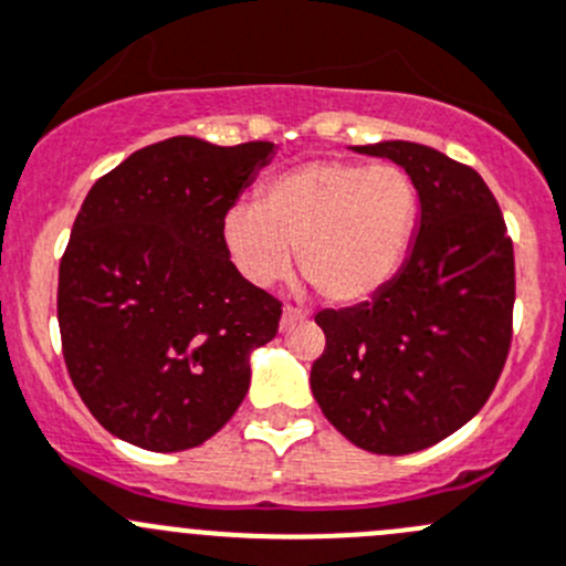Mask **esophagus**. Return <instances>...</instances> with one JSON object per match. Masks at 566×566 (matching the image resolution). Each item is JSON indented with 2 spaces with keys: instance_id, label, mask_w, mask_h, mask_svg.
I'll return each instance as SVG.
<instances>
[{
  "instance_id": "esophagus-1",
  "label": "esophagus",
  "mask_w": 566,
  "mask_h": 566,
  "mask_svg": "<svg viewBox=\"0 0 566 566\" xmlns=\"http://www.w3.org/2000/svg\"><path fill=\"white\" fill-rule=\"evenodd\" d=\"M301 317H304V312L298 310V306H284L282 310V328H287L290 323H295V321H301Z\"/></svg>"
}]
</instances>
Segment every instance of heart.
<instances>
[{
	"label": "heart",
	"mask_w": 566,
	"mask_h": 566,
	"mask_svg": "<svg viewBox=\"0 0 566 566\" xmlns=\"http://www.w3.org/2000/svg\"><path fill=\"white\" fill-rule=\"evenodd\" d=\"M417 190L392 163L310 160L268 179L260 205L223 216L229 260L256 287H271L293 262L326 301L356 304L392 279L409 249Z\"/></svg>",
	"instance_id": "heart-1"
}]
</instances>
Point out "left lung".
Segmentation results:
<instances>
[{"label": "left lung", "mask_w": 566, "mask_h": 566, "mask_svg": "<svg viewBox=\"0 0 566 566\" xmlns=\"http://www.w3.org/2000/svg\"><path fill=\"white\" fill-rule=\"evenodd\" d=\"M398 163L420 196L409 256L370 301L323 310L310 384L334 429L403 457L462 429L490 400L514 317V245L479 171L409 140L354 146Z\"/></svg>", "instance_id": "1"}]
</instances>
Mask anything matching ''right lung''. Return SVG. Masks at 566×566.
Instances as JSON below:
<instances>
[{"label": "right lung", "instance_id": "right-lung-1", "mask_svg": "<svg viewBox=\"0 0 566 566\" xmlns=\"http://www.w3.org/2000/svg\"><path fill=\"white\" fill-rule=\"evenodd\" d=\"M273 144L168 137L96 179L60 260L57 323L76 392L109 434L188 451L249 392L282 301L240 276L223 216Z\"/></svg>", "mask_w": 566, "mask_h": 566}]
</instances>
